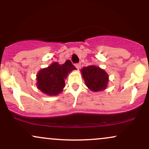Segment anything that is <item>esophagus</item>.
Listing matches in <instances>:
<instances>
[{
    "label": "esophagus",
    "mask_w": 149,
    "mask_h": 149,
    "mask_svg": "<svg viewBox=\"0 0 149 149\" xmlns=\"http://www.w3.org/2000/svg\"><path fill=\"white\" fill-rule=\"evenodd\" d=\"M76 67L78 69H79L80 68V64H76Z\"/></svg>",
    "instance_id": "obj_1"
}]
</instances>
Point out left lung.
<instances>
[{"mask_svg":"<svg viewBox=\"0 0 149 149\" xmlns=\"http://www.w3.org/2000/svg\"><path fill=\"white\" fill-rule=\"evenodd\" d=\"M86 86L92 92H100L107 88L109 75L100 67L88 66L80 70Z\"/></svg>","mask_w":149,"mask_h":149,"instance_id":"8db88e82","label":"left lung"}]
</instances>
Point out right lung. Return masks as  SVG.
<instances>
[{
    "label": "right lung",
    "instance_id": "1",
    "mask_svg": "<svg viewBox=\"0 0 149 149\" xmlns=\"http://www.w3.org/2000/svg\"><path fill=\"white\" fill-rule=\"evenodd\" d=\"M76 70L70 60L63 64L53 62L48 67L40 69L36 75V86L38 90L49 96H55L63 91L64 80L70 72Z\"/></svg>",
    "mask_w": 149,
    "mask_h": 149
}]
</instances>
